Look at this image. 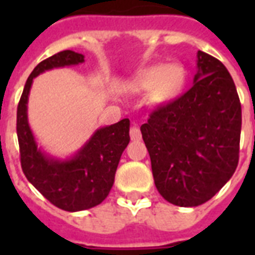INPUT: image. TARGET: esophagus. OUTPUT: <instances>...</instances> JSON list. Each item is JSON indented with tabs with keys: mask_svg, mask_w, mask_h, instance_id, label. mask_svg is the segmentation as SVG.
Instances as JSON below:
<instances>
[{
	"mask_svg": "<svg viewBox=\"0 0 255 255\" xmlns=\"http://www.w3.org/2000/svg\"><path fill=\"white\" fill-rule=\"evenodd\" d=\"M129 136H131V139L135 141V140H140L141 139V132H140L139 127L137 126H131V129H129Z\"/></svg>",
	"mask_w": 255,
	"mask_h": 255,
	"instance_id": "1",
	"label": "esophagus"
}]
</instances>
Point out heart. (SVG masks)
Masks as SVG:
<instances>
[{
	"instance_id": "heart-1",
	"label": "heart",
	"mask_w": 255,
	"mask_h": 255,
	"mask_svg": "<svg viewBox=\"0 0 255 255\" xmlns=\"http://www.w3.org/2000/svg\"><path fill=\"white\" fill-rule=\"evenodd\" d=\"M185 85V71L177 65H156L141 70L133 79V88L139 92H151L156 106L176 99Z\"/></svg>"
}]
</instances>
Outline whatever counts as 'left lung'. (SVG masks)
Listing matches in <instances>:
<instances>
[{
  "instance_id": "left-lung-1",
  "label": "left lung",
  "mask_w": 255,
  "mask_h": 255,
  "mask_svg": "<svg viewBox=\"0 0 255 255\" xmlns=\"http://www.w3.org/2000/svg\"><path fill=\"white\" fill-rule=\"evenodd\" d=\"M193 86L159 106L143 124L159 193L178 206L209 201L233 176L240 157L241 103L226 67L197 53Z\"/></svg>"
}]
</instances>
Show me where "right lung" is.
I'll use <instances>...</instances> for the list:
<instances>
[{
	"label": "right lung",
	"mask_w": 255,
	"mask_h": 255,
	"mask_svg": "<svg viewBox=\"0 0 255 255\" xmlns=\"http://www.w3.org/2000/svg\"><path fill=\"white\" fill-rule=\"evenodd\" d=\"M85 55L65 50L47 58L30 74L17 107V136L26 178L53 205L78 212L99 205L115 180L120 156L129 143V120L99 128L71 159L50 157L38 148L27 122V99L35 77L55 67L79 65Z\"/></svg>",
	"instance_id": "add662e5"
}]
</instances>
